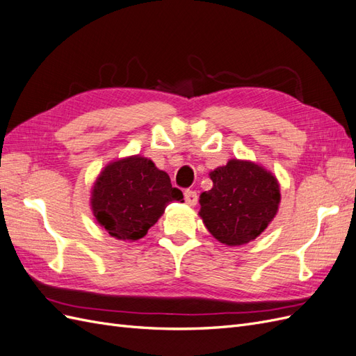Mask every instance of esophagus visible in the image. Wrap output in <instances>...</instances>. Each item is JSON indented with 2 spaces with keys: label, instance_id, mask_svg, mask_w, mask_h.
I'll list each match as a JSON object with an SVG mask.
<instances>
[{
  "label": "esophagus",
  "instance_id": "obj_1",
  "mask_svg": "<svg viewBox=\"0 0 356 356\" xmlns=\"http://www.w3.org/2000/svg\"><path fill=\"white\" fill-rule=\"evenodd\" d=\"M184 199H186V203L190 204V207H195V204L197 203V193L193 190H186Z\"/></svg>",
  "mask_w": 356,
  "mask_h": 356
}]
</instances>
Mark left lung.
<instances>
[{"instance_id":"1","label":"left lung","mask_w":356,"mask_h":356,"mask_svg":"<svg viewBox=\"0 0 356 356\" xmlns=\"http://www.w3.org/2000/svg\"><path fill=\"white\" fill-rule=\"evenodd\" d=\"M213 186L200 195L199 215L215 239L241 246L257 239L276 217L281 186L264 166L230 159L209 172Z\"/></svg>"}]
</instances>
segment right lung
Instances as JSON below:
<instances>
[{
    "label": "right lung",
    "mask_w": 356,
    "mask_h": 356,
    "mask_svg": "<svg viewBox=\"0 0 356 356\" xmlns=\"http://www.w3.org/2000/svg\"><path fill=\"white\" fill-rule=\"evenodd\" d=\"M182 199L165 170L152 159L135 154L113 160L101 170L92 187L90 208L110 236L135 242L144 238L170 202Z\"/></svg>",
    "instance_id": "right-lung-1"
}]
</instances>
